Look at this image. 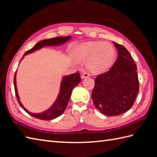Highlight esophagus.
Returning <instances> with one entry per match:
<instances>
[{
  "instance_id": "esophagus-1",
  "label": "esophagus",
  "mask_w": 157,
  "mask_h": 157,
  "mask_svg": "<svg viewBox=\"0 0 157 157\" xmlns=\"http://www.w3.org/2000/svg\"><path fill=\"white\" fill-rule=\"evenodd\" d=\"M89 76H90V74H89V73L84 72V73H83V74L82 75V78H88Z\"/></svg>"
}]
</instances>
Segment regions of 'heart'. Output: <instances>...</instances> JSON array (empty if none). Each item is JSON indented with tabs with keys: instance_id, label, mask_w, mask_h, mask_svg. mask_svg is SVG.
Returning a JSON list of instances; mask_svg holds the SVG:
<instances>
[{
	"instance_id": "b5f03b06",
	"label": "heart",
	"mask_w": 157,
	"mask_h": 157,
	"mask_svg": "<svg viewBox=\"0 0 157 157\" xmlns=\"http://www.w3.org/2000/svg\"><path fill=\"white\" fill-rule=\"evenodd\" d=\"M78 59L87 61V67L93 72H102L114 63L116 50L107 42L87 41L81 43L75 50Z\"/></svg>"
}]
</instances>
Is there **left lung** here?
<instances>
[{"label":"left lung","mask_w":157,"mask_h":157,"mask_svg":"<svg viewBox=\"0 0 157 157\" xmlns=\"http://www.w3.org/2000/svg\"><path fill=\"white\" fill-rule=\"evenodd\" d=\"M118 58L110 70L95 78L92 94L96 108L103 114L117 116L132 108L139 90L137 67L124 47L113 42Z\"/></svg>","instance_id":"obj_1"}]
</instances>
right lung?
Masks as SVG:
<instances>
[{
    "label": "right lung",
    "mask_w": 157,
    "mask_h": 157,
    "mask_svg": "<svg viewBox=\"0 0 157 157\" xmlns=\"http://www.w3.org/2000/svg\"><path fill=\"white\" fill-rule=\"evenodd\" d=\"M71 38V37H70V36H67V37H58L42 40V41L37 43L32 49H29L27 52H25L23 57L29 53H33L35 52V51L40 49L43 47L61 45L68 41ZM79 75L80 74L79 73H75V74L64 76V77L62 78L61 82L59 95H58L57 98L56 99V101L53 103V104L48 109V110H47L43 112L39 113V114H34V113L29 112L27 109H25L23 107V104L21 102L19 94H18L17 92L15 74L14 76V86L18 102H19L21 107L23 108L25 112H27L29 115L33 116L34 118L44 120L56 118L58 116H59L60 115L63 114L65 110V108H66L69 102V100H70L73 89H74V87L80 82V81H81V78H80Z\"/></svg>",
    "instance_id": "1"
}]
</instances>
